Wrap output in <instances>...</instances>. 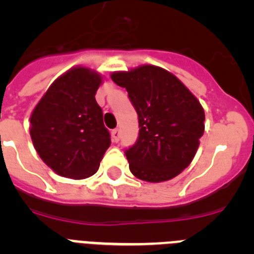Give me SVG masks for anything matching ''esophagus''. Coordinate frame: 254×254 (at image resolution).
I'll list each match as a JSON object with an SVG mask.
<instances>
[{"label": "esophagus", "instance_id": "34e87169", "mask_svg": "<svg viewBox=\"0 0 254 254\" xmlns=\"http://www.w3.org/2000/svg\"><path fill=\"white\" fill-rule=\"evenodd\" d=\"M120 138H121L120 129H113V131H112V140H113L114 142H118Z\"/></svg>", "mask_w": 254, "mask_h": 254}]
</instances>
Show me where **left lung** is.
<instances>
[{"mask_svg": "<svg viewBox=\"0 0 254 254\" xmlns=\"http://www.w3.org/2000/svg\"><path fill=\"white\" fill-rule=\"evenodd\" d=\"M111 77L126 87L138 116V138L125 152L132 174L152 183L178 176L193 160L205 131L202 105L161 67L143 64Z\"/></svg>", "mask_w": 254, "mask_h": 254, "instance_id": "8db88e82", "label": "left lung"}]
</instances>
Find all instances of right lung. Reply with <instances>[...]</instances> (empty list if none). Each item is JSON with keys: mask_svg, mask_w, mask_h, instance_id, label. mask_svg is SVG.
I'll use <instances>...</instances> for the list:
<instances>
[{"mask_svg": "<svg viewBox=\"0 0 254 254\" xmlns=\"http://www.w3.org/2000/svg\"><path fill=\"white\" fill-rule=\"evenodd\" d=\"M103 77L73 67L56 80L30 116V137L40 159L58 176L85 179L99 169L111 134L95 100Z\"/></svg>", "mask_w": 254, "mask_h": 254, "instance_id": "right-lung-1", "label": "right lung"}]
</instances>
